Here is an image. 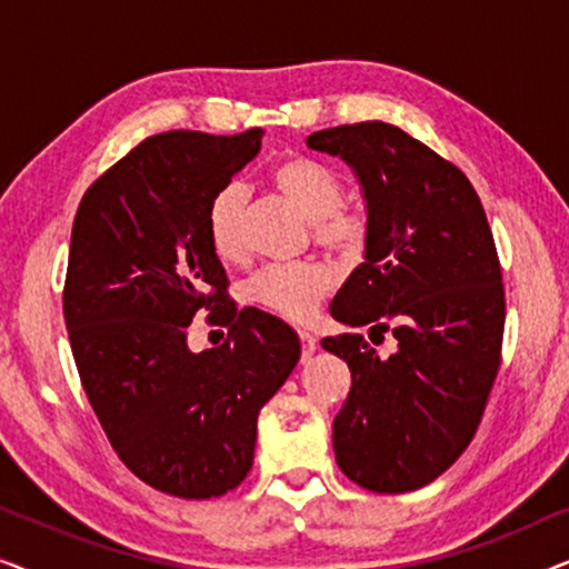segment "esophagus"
<instances>
[{
    "mask_svg": "<svg viewBox=\"0 0 569 569\" xmlns=\"http://www.w3.org/2000/svg\"><path fill=\"white\" fill-rule=\"evenodd\" d=\"M300 341H302V360H310V357H313V352H316V347H318L316 337H313V333H308V331H300Z\"/></svg>",
    "mask_w": 569,
    "mask_h": 569,
    "instance_id": "1",
    "label": "esophagus"
}]
</instances>
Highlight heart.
<instances>
[{
    "mask_svg": "<svg viewBox=\"0 0 569 569\" xmlns=\"http://www.w3.org/2000/svg\"><path fill=\"white\" fill-rule=\"evenodd\" d=\"M271 183L316 222V240L345 259H355L368 243V220L345 209V181L329 166L313 158H284L271 166ZM246 189L228 183L214 193L207 209V236L222 261L246 256ZM333 284V269L323 261L269 263L246 284V298L287 321L306 323L318 313L323 295Z\"/></svg>",
    "mask_w": 569,
    "mask_h": 569,
    "instance_id": "1",
    "label": "heart"
}]
</instances>
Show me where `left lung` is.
Returning a JSON list of instances; mask_svg holds the SVG:
<instances>
[{
    "label": "left lung",
    "mask_w": 569,
    "mask_h": 569,
    "mask_svg": "<svg viewBox=\"0 0 569 569\" xmlns=\"http://www.w3.org/2000/svg\"><path fill=\"white\" fill-rule=\"evenodd\" d=\"M308 147L345 160L368 207L365 261L331 316L396 339L391 357L362 333L321 341L352 372L333 453L355 485L411 492L469 448L500 370L505 290L492 230L469 178L393 123L323 129Z\"/></svg>",
    "instance_id": "1"
}]
</instances>
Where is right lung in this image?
Returning <instances> with one entry per match:
<instances>
[{
    "label": "right lung",
    "instance_id": "obj_1",
    "mask_svg": "<svg viewBox=\"0 0 569 569\" xmlns=\"http://www.w3.org/2000/svg\"><path fill=\"white\" fill-rule=\"evenodd\" d=\"M261 137H147L84 191L72 224L64 321L84 393L127 469L183 500L248 477L259 411L300 360L290 326L236 308L207 236L209 201ZM201 307L231 331L191 353L184 337Z\"/></svg>",
    "mask_w": 569,
    "mask_h": 569
}]
</instances>
